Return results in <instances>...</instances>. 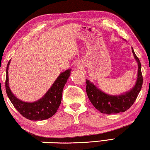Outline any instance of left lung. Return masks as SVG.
<instances>
[{"instance_id":"left-lung-1","label":"left lung","mask_w":150,"mask_h":150,"mask_svg":"<svg viewBox=\"0 0 150 150\" xmlns=\"http://www.w3.org/2000/svg\"><path fill=\"white\" fill-rule=\"evenodd\" d=\"M134 59L138 63V76L136 82L132 88L119 95H111L101 91L100 88L94 85L91 81L86 79L87 91L88 99L93 105L99 110L101 113L116 114L125 112L135 102L138 94L141 91L143 83V77L141 71V63L138 57L134 53L133 48L132 47Z\"/></svg>"}]
</instances>
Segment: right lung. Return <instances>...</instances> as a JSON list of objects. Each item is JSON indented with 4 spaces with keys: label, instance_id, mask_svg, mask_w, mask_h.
<instances>
[{
    "label": "right lung",
    "instance_id": "right-lung-1",
    "mask_svg": "<svg viewBox=\"0 0 150 150\" xmlns=\"http://www.w3.org/2000/svg\"><path fill=\"white\" fill-rule=\"evenodd\" d=\"M10 60L6 67V91L12 105L21 115L30 120H46L54 116L62 102L63 87L70 76L71 69L61 73L53 85L45 95L34 102H25L18 98L11 90L8 83V67Z\"/></svg>",
    "mask_w": 150,
    "mask_h": 150
}]
</instances>
